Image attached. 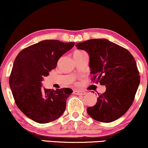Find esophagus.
<instances>
[{
  "label": "esophagus",
  "instance_id": "obj_1",
  "mask_svg": "<svg viewBox=\"0 0 148 148\" xmlns=\"http://www.w3.org/2000/svg\"><path fill=\"white\" fill-rule=\"evenodd\" d=\"M74 93L75 95H84L86 94V92L83 90H74Z\"/></svg>",
  "mask_w": 148,
  "mask_h": 148
}]
</instances>
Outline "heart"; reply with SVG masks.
<instances>
[{
	"label": "heart",
	"instance_id": "heart-1",
	"mask_svg": "<svg viewBox=\"0 0 148 148\" xmlns=\"http://www.w3.org/2000/svg\"><path fill=\"white\" fill-rule=\"evenodd\" d=\"M75 52H82V51H75Z\"/></svg>",
	"mask_w": 148,
	"mask_h": 148
}]
</instances>
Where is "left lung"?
I'll use <instances>...</instances> for the list:
<instances>
[{
	"label": "left lung",
	"instance_id": "8db88e82",
	"mask_svg": "<svg viewBox=\"0 0 148 148\" xmlns=\"http://www.w3.org/2000/svg\"><path fill=\"white\" fill-rule=\"evenodd\" d=\"M76 47L90 56L92 81L106 88L96 104L87 108L88 115L103 123L115 121L130 108L139 85L135 60L126 49L106 39H90Z\"/></svg>",
	"mask_w": 148,
	"mask_h": 148
}]
</instances>
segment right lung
Listing matches in <instances>:
<instances>
[{"label":"right lung","mask_w":148,"mask_h":148,"mask_svg":"<svg viewBox=\"0 0 148 148\" xmlns=\"http://www.w3.org/2000/svg\"><path fill=\"white\" fill-rule=\"evenodd\" d=\"M74 45L45 40L24 49L14 60L9 79L11 90L18 108L33 121L49 123L64 112L72 89L42 88V82Z\"/></svg>","instance_id":"right-lung-1"}]
</instances>
